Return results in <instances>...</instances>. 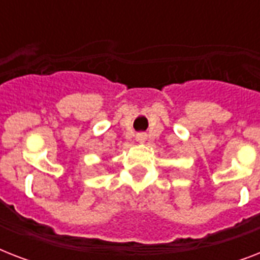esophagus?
<instances>
[{
	"label": "esophagus",
	"instance_id": "34e87169",
	"mask_svg": "<svg viewBox=\"0 0 260 260\" xmlns=\"http://www.w3.org/2000/svg\"><path fill=\"white\" fill-rule=\"evenodd\" d=\"M136 138H138L139 142H144V140H146V135L140 134V135H138V136H136Z\"/></svg>",
	"mask_w": 260,
	"mask_h": 260
}]
</instances>
